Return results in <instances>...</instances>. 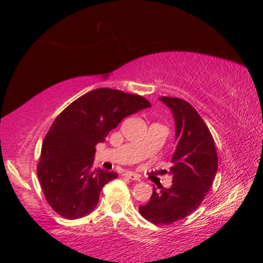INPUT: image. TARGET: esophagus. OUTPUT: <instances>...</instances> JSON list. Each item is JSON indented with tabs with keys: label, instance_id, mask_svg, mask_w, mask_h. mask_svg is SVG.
Returning a JSON list of instances; mask_svg holds the SVG:
<instances>
[{
	"label": "esophagus",
	"instance_id": "esophagus-1",
	"mask_svg": "<svg viewBox=\"0 0 263 263\" xmlns=\"http://www.w3.org/2000/svg\"><path fill=\"white\" fill-rule=\"evenodd\" d=\"M125 177H127L132 180H141V177L138 174L134 173V172H127V173H125Z\"/></svg>",
	"mask_w": 263,
	"mask_h": 263
}]
</instances>
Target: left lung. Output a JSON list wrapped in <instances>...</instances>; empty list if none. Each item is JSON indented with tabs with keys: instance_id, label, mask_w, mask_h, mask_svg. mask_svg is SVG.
<instances>
[{
	"instance_id": "obj_1",
	"label": "left lung",
	"mask_w": 263,
	"mask_h": 263,
	"mask_svg": "<svg viewBox=\"0 0 263 263\" xmlns=\"http://www.w3.org/2000/svg\"><path fill=\"white\" fill-rule=\"evenodd\" d=\"M172 111L176 152L172 157L171 188H153L141 215L156 225H170L192 214L206 197L218 171V155L209 128L192 105L178 98H159Z\"/></svg>"
}]
</instances>
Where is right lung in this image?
I'll return each mask as SVG.
<instances>
[{"label": "right lung", "mask_w": 263, "mask_h": 263, "mask_svg": "<svg viewBox=\"0 0 263 263\" xmlns=\"http://www.w3.org/2000/svg\"><path fill=\"white\" fill-rule=\"evenodd\" d=\"M151 104L140 95L101 89L80 96L54 120L42 146L37 173L48 204L65 219L95 209L102 186L115 172L93 170L95 146L125 117Z\"/></svg>", "instance_id": "add662e5"}]
</instances>
